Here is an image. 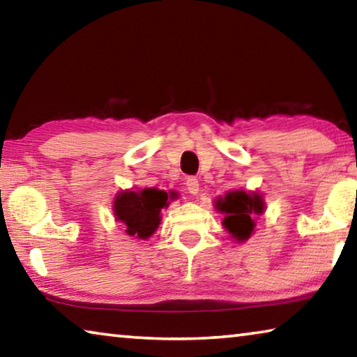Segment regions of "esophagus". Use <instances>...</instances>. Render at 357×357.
Returning a JSON list of instances; mask_svg holds the SVG:
<instances>
[{"mask_svg":"<svg viewBox=\"0 0 357 357\" xmlns=\"http://www.w3.org/2000/svg\"><path fill=\"white\" fill-rule=\"evenodd\" d=\"M185 187H187V190H189V193H192V195H197L198 189H200V184H198L197 178L190 176V178H187V181H185Z\"/></svg>","mask_w":357,"mask_h":357,"instance_id":"esophagus-1","label":"esophagus"}]
</instances>
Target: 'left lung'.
<instances>
[{"label":"left lung","instance_id":"1","mask_svg":"<svg viewBox=\"0 0 357 357\" xmlns=\"http://www.w3.org/2000/svg\"><path fill=\"white\" fill-rule=\"evenodd\" d=\"M217 208L225 214L223 227L228 229V233L238 241H245L250 238L253 227H255L253 219L263 214L264 203L258 193L234 190L228 192L225 198H220L217 202Z\"/></svg>","mask_w":357,"mask_h":357}]
</instances>
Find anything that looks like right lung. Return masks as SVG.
<instances>
[{
    "label": "right lung",
    "mask_w": 357,
    "mask_h": 357,
    "mask_svg": "<svg viewBox=\"0 0 357 357\" xmlns=\"http://www.w3.org/2000/svg\"><path fill=\"white\" fill-rule=\"evenodd\" d=\"M168 206V193L159 189L121 192L113 209L116 219L126 225L129 236L146 239L160 222L162 208Z\"/></svg>",
    "instance_id": "1"
}]
</instances>
